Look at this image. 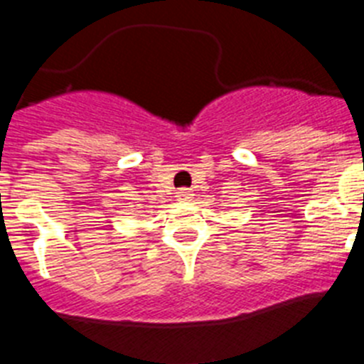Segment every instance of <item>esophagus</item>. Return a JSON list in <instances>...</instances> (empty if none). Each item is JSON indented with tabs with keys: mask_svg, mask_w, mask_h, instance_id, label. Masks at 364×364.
<instances>
[{
	"mask_svg": "<svg viewBox=\"0 0 364 364\" xmlns=\"http://www.w3.org/2000/svg\"><path fill=\"white\" fill-rule=\"evenodd\" d=\"M176 198H178V200H182V202L191 200V198H193V191H191V189H186V188L178 189V193H176Z\"/></svg>",
	"mask_w": 364,
	"mask_h": 364,
	"instance_id": "34e87169",
	"label": "esophagus"
}]
</instances>
